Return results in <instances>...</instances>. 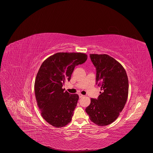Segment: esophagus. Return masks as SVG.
Instances as JSON below:
<instances>
[{"mask_svg":"<svg viewBox=\"0 0 153 153\" xmlns=\"http://www.w3.org/2000/svg\"><path fill=\"white\" fill-rule=\"evenodd\" d=\"M78 95H79V98H82V97H83V95H82V94H80V93H79V94H78Z\"/></svg>","mask_w":153,"mask_h":153,"instance_id":"obj_1","label":"esophagus"}]
</instances>
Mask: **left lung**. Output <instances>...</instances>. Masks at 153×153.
I'll list each match as a JSON object with an SVG mask.
<instances>
[{"label":"left lung","mask_w":153,"mask_h":153,"mask_svg":"<svg viewBox=\"0 0 153 153\" xmlns=\"http://www.w3.org/2000/svg\"><path fill=\"white\" fill-rule=\"evenodd\" d=\"M90 56L96 68V84L103 92L97 99H91L85 111L93 123L105 126L115 121L123 110L128 95V79L122 65L112 57Z\"/></svg>","instance_id":"1"}]
</instances>
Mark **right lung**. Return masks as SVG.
Here are the masks:
<instances>
[{
  "mask_svg": "<svg viewBox=\"0 0 153 153\" xmlns=\"http://www.w3.org/2000/svg\"><path fill=\"white\" fill-rule=\"evenodd\" d=\"M87 55L82 53H57L43 61L37 72L34 92L42 117L56 128L68 124L73 116L79 96L62 86L70 81L76 66L83 63Z\"/></svg>",
  "mask_w": 153,
  "mask_h": 153,
  "instance_id": "add662e5",
  "label": "right lung"
}]
</instances>
